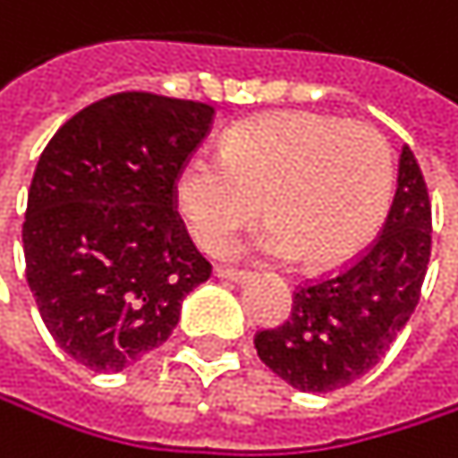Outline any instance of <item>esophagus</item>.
Returning a JSON list of instances; mask_svg holds the SVG:
<instances>
[{
	"label": "esophagus",
	"instance_id": "esophagus-1",
	"mask_svg": "<svg viewBox=\"0 0 458 458\" xmlns=\"http://www.w3.org/2000/svg\"><path fill=\"white\" fill-rule=\"evenodd\" d=\"M214 276H216V279H222V282H233V284H244V282L250 279V274H244V271H233V268H216V271H214Z\"/></svg>",
	"mask_w": 458,
	"mask_h": 458
}]
</instances>
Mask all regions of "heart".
<instances>
[{
	"label": "heart",
	"mask_w": 458,
	"mask_h": 458,
	"mask_svg": "<svg viewBox=\"0 0 458 458\" xmlns=\"http://www.w3.org/2000/svg\"><path fill=\"white\" fill-rule=\"evenodd\" d=\"M392 182V152L373 125L279 112L231 128L222 155L184 157L174 200L190 239L206 252H219L266 203L274 222L252 244L255 252L338 268L376 236Z\"/></svg>",
	"instance_id": "1"
}]
</instances>
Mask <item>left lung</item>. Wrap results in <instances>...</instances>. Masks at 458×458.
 <instances>
[{
    "label": "left lung",
    "mask_w": 458,
    "mask_h": 458,
    "mask_svg": "<svg viewBox=\"0 0 458 458\" xmlns=\"http://www.w3.org/2000/svg\"><path fill=\"white\" fill-rule=\"evenodd\" d=\"M432 252V206L405 144L384 233L346 271L295 293L282 327L255 338L258 357L293 389L327 394L373 370L416 311Z\"/></svg>",
    "instance_id": "8db88e82"
}]
</instances>
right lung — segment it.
Listing matches in <instances>:
<instances>
[{
  "instance_id": "obj_1",
  "label": "right lung",
  "mask_w": 458,
  "mask_h": 458,
  "mask_svg": "<svg viewBox=\"0 0 458 458\" xmlns=\"http://www.w3.org/2000/svg\"><path fill=\"white\" fill-rule=\"evenodd\" d=\"M214 106L114 93L66 120L39 155L23 222L26 282L47 333L93 373L168 341L211 266L174 208V179Z\"/></svg>"
}]
</instances>
